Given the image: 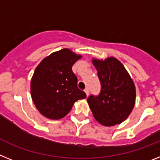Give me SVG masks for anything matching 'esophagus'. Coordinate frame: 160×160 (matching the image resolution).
I'll use <instances>...</instances> for the list:
<instances>
[{
  "mask_svg": "<svg viewBox=\"0 0 160 160\" xmlns=\"http://www.w3.org/2000/svg\"><path fill=\"white\" fill-rule=\"evenodd\" d=\"M84 91H85V93H86V94H87V96H88L89 95V90H88V88L85 89Z\"/></svg>",
  "mask_w": 160,
  "mask_h": 160,
  "instance_id": "esophagus-1",
  "label": "esophagus"
}]
</instances>
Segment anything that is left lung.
<instances>
[{"label": "left lung", "instance_id": "1", "mask_svg": "<svg viewBox=\"0 0 160 160\" xmlns=\"http://www.w3.org/2000/svg\"><path fill=\"white\" fill-rule=\"evenodd\" d=\"M92 62L101 82L100 94L87 98L93 115L105 127L120 124L135 107L136 91L134 82L123 65L115 58H93Z\"/></svg>", "mask_w": 160, "mask_h": 160}]
</instances>
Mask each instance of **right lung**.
Here are the masks:
<instances>
[{"label":"right lung","mask_w":160,"mask_h":160,"mask_svg":"<svg viewBox=\"0 0 160 160\" xmlns=\"http://www.w3.org/2000/svg\"><path fill=\"white\" fill-rule=\"evenodd\" d=\"M82 56L69 49L53 52L39 63L30 83L31 97L38 111L50 119H61L73 103L87 98L78 87L72 66Z\"/></svg>","instance_id":"right-lung-1"}]
</instances>
